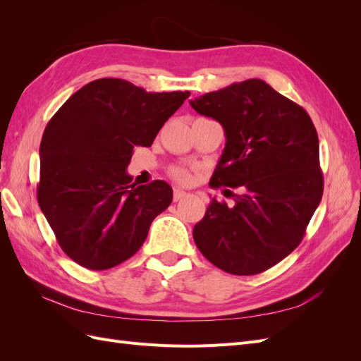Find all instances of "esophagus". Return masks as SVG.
<instances>
[{"mask_svg": "<svg viewBox=\"0 0 361 361\" xmlns=\"http://www.w3.org/2000/svg\"><path fill=\"white\" fill-rule=\"evenodd\" d=\"M187 192H185L183 190H179V188H174V191H173V199H174V202H179V200H182L183 197H187Z\"/></svg>", "mask_w": 361, "mask_h": 361, "instance_id": "obj_1", "label": "esophagus"}]
</instances>
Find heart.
<instances>
[{
    "instance_id": "heart-1",
    "label": "heart",
    "mask_w": 361,
    "mask_h": 361,
    "mask_svg": "<svg viewBox=\"0 0 361 361\" xmlns=\"http://www.w3.org/2000/svg\"><path fill=\"white\" fill-rule=\"evenodd\" d=\"M173 178L179 180V182H182V183H185V182L190 180L191 174H190L188 170H185V169H176V170H173Z\"/></svg>"
}]
</instances>
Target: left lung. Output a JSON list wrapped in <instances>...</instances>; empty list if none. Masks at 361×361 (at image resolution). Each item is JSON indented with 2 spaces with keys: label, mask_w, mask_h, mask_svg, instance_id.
I'll return each mask as SVG.
<instances>
[{
  "label": "left lung",
  "mask_w": 361,
  "mask_h": 361,
  "mask_svg": "<svg viewBox=\"0 0 361 361\" xmlns=\"http://www.w3.org/2000/svg\"><path fill=\"white\" fill-rule=\"evenodd\" d=\"M190 104L224 129L226 147L211 187L241 190L233 206L212 199L194 226V243L228 274H259L298 247L322 199L314 125L302 106L256 78Z\"/></svg>",
  "instance_id": "8db88e82"
}]
</instances>
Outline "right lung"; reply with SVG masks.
Wrapping results in <instances>:
<instances>
[{
  "mask_svg": "<svg viewBox=\"0 0 361 361\" xmlns=\"http://www.w3.org/2000/svg\"><path fill=\"white\" fill-rule=\"evenodd\" d=\"M190 92H146L102 78L85 84L48 122L40 143L37 202L61 250L87 269L134 256L173 200L167 182L130 185L126 167L154 143Z\"/></svg>",
  "mask_w": 361,
  "mask_h": 361,
  "instance_id": "add662e5",
  "label": "right lung"
}]
</instances>
